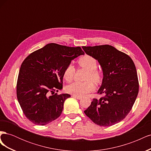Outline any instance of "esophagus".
I'll list each match as a JSON object with an SVG mask.
<instances>
[{"label": "esophagus", "instance_id": "1", "mask_svg": "<svg viewBox=\"0 0 151 151\" xmlns=\"http://www.w3.org/2000/svg\"><path fill=\"white\" fill-rule=\"evenodd\" d=\"M72 97H74V98H76V99H81L82 98L81 97H80V96H75V95H72Z\"/></svg>", "mask_w": 151, "mask_h": 151}]
</instances>
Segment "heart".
<instances>
[{"label": "heart", "mask_w": 151, "mask_h": 151, "mask_svg": "<svg viewBox=\"0 0 151 151\" xmlns=\"http://www.w3.org/2000/svg\"><path fill=\"white\" fill-rule=\"evenodd\" d=\"M79 65L88 70L85 83H73L66 87V91L69 94L75 95L76 96H84L88 93L92 92L95 89V84H98L101 83L102 75L98 68V62L92 56L84 55L81 57L78 60ZM76 73V68L72 64H68L65 68L63 73V77L67 82H70ZM93 81V82L92 81Z\"/></svg>", "instance_id": "1"}]
</instances>
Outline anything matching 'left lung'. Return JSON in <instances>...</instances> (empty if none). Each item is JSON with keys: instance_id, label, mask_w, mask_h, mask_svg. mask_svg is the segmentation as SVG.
Returning <instances> with one entry per match:
<instances>
[{"instance_id": "left-lung-1", "label": "left lung", "mask_w": 151, "mask_h": 151, "mask_svg": "<svg viewBox=\"0 0 151 151\" xmlns=\"http://www.w3.org/2000/svg\"><path fill=\"white\" fill-rule=\"evenodd\" d=\"M101 65L103 78L98 93L84 111L94 123L109 127L123 120L130 111L139 93V80L132 58L111 45L83 47Z\"/></svg>"}]
</instances>
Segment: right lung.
Listing matches in <instances>:
<instances>
[{"label": "right lung", "mask_w": 151, "mask_h": 151, "mask_svg": "<svg viewBox=\"0 0 151 151\" xmlns=\"http://www.w3.org/2000/svg\"><path fill=\"white\" fill-rule=\"evenodd\" d=\"M84 54L79 47L49 43L24 59L18 75L16 93L22 110L30 122L45 125L60 116L63 103L70 95L55 92L62 89L66 66Z\"/></svg>", "instance_id": "add662e5"}]
</instances>
